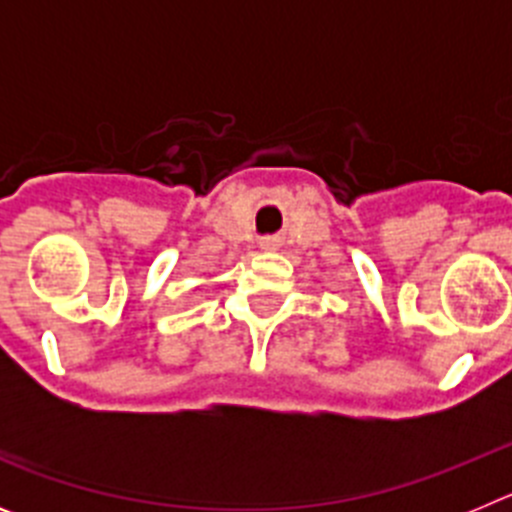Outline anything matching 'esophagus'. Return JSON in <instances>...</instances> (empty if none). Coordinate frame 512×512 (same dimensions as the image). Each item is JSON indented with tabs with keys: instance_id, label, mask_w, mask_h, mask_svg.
<instances>
[{
	"instance_id": "1",
	"label": "esophagus",
	"mask_w": 512,
	"mask_h": 512,
	"mask_svg": "<svg viewBox=\"0 0 512 512\" xmlns=\"http://www.w3.org/2000/svg\"><path fill=\"white\" fill-rule=\"evenodd\" d=\"M261 248H266V251H274V248H277V241H271V238H266V241L261 243Z\"/></svg>"
}]
</instances>
